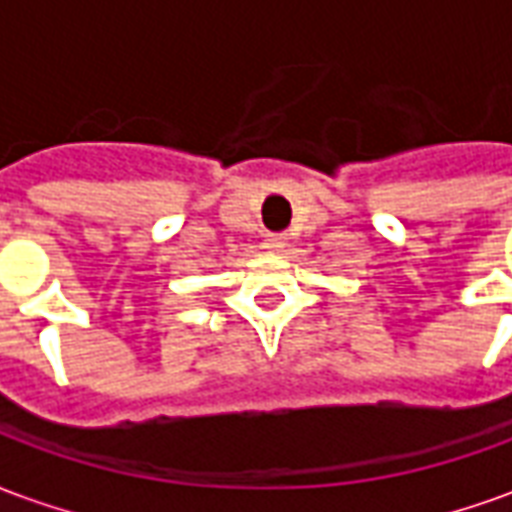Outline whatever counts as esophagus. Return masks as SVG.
Listing matches in <instances>:
<instances>
[{"mask_svg": "<svg viewBox=\"0 0 512 512\" xmlns=\"http://www.w3.org/2000/svg\"><path fill=\"white\" fill-rule=\"evenodd\" d=\"M266 249L268 252H282V249H285V238H282V235H268Z\"/></svg>", "mask_w": 512, "mask_h": 512, "instance_id": "obj_1", "label": "esophagus"}]
</instances>
